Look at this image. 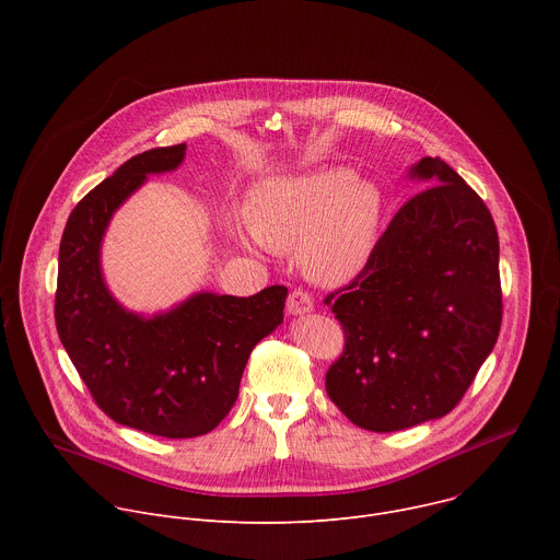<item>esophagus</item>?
<instances>
[{"instance_id":"34e87169","label":"esophagus","mask_w":560,"mask_h":560,"mask_svg":"<svg viewBox=\"0 0 560 560\" xmlns=\"http://www.w3.org/2000/svg\"><path fill=\"white\" fill-rule=\"evenodd\" d=\"M314 307V301H312V294L307 290H292L288 294V301H285V310L290 314H305Z\"/></svg>"}]
</instances>
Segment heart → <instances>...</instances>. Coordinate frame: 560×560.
Returning <instances> with one entry per match:
<instances>
[{"instance_id":"1","label":"heart","mask_w":560,"mask_h":560,"mask_svg":"<svg viewBox=\"0 0 560 560\" xmlns=\"http://www.w3.org/2000/svg\"><path fill=\"white\" fill-rule=\"evenodd\" d=\"M381 217V192L348 168L275 177L248 197V221L259 242L299 250L303 270L322 283H341L368 261ZM255 244L253 236H242Z\"/></svg>"}]
</instances>
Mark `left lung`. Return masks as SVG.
Masks as SVG:
<instances>
[{
    "instance_id": "obj_1",
    "label": "left lung",
    "mask_w": 560,
    "mask_h": 560,
    "mask_svg": "<svg viewBox=\"0 0 560 560\" xmlns=\"http://www.w3.org/2000/svg\"><path fill=\"white\" fill-rule=\"evenodd\" d=\"M392 217L363 270L326 296L346 335L326 374L359 428L396 432L452 412L492 352L503 318L494 219L441 156Z\"/></svg>"
}]
</instances>
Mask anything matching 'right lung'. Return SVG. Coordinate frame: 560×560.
I'll use <instances>...</instances> for the list:
<instances>
[{"mask_svg":"<svg viewBox=\"0 0 560 560\" xmlns=\"http://www.w3.org/2000/svg\"><path fill=\"white\" fill-rule=\"evenodd\" d=\"M186 143L152 148L121 164L70 212L55 292L59 339L115 423L166 439L214 430L238 396L253 348L283 322L285 285L253 296L199 292L143 318L108 292L100 248L113 212L145 182L175 171Z\"/></svg>","mask_w":560,"mask_h":560,"instance_id":"obj_1","label":"right lung"}]
</instances>
